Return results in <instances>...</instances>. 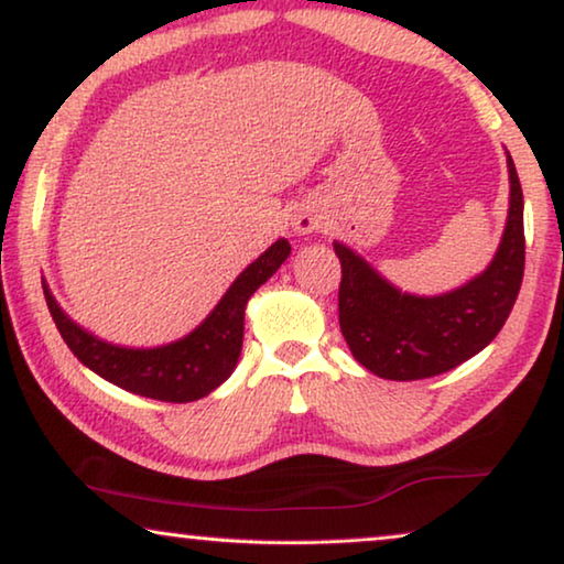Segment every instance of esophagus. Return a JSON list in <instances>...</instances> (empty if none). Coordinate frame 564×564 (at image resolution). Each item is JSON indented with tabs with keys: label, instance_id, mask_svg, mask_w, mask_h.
<instances>
[{
	"label": "esophagus",
	"instance_id": "34e87169",
	"mask_svg": "<svg viewBox=\"0 0 564 564\" xmlns=\"http://www.w3.org/2000/svg\"><path fill=\"white\" fill-rule=\"evenodd\" d=\"M319 227H323V216H319L317 212L300 209L292 216V231L297 234V237H305V234H312Z\"/></svg>",
	"mask_w": 564,
	"mask_h": 564
}]
</instances>
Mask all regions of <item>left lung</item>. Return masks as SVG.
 <instances>
[{
  "mask_svg": "<svg viewBox=\"0 0 564 564\" xmlns=\"http://www.w3.org/2000/svg\"><path fill=\"white\" fill-rule=\"evenodd\" d=\"M509 212L487 270L462 288L413 294L388 280L343 241H333L343 267L340 330L352 358L386 380H421L462 366L499 335L522 288L524 198L512 155Z\"/></svg>",
  "mask_w": 564,
  "mask_h": 564,
  "instance_id": "8db88e82",
  "label": "left lung"
}]
</instances>
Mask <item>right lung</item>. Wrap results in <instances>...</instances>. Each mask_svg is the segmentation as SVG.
Returning <instances> with one entry per match:
<instances>
[{"mask_svg": "<svg viewBox=\"0 0 564 564\" xmlns=\"http://www.w3.org/2000/svg\"><path fill=\"white\" fill-rule=\"evenodd\" d=\"M290 252V241L276 239L231 282L216 307L192 333L173 343L155 345V348H128V345L102 340L77 325L59 307L47 280H42V290H45L50 315L67 348L95 376L106 378L108 383L123 391L153 398V401L192 403L216 391L237 368L241 340H245L247 302L280 270Z\"/></svg>", "mask_w": 564, "mask_h": 564, "instance_id": "add662e5", "label": "right lung"}]
</instances>
